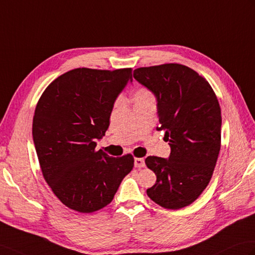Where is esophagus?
Here are the masks:
<instances>
[{"label":"esophagus","mask_w":255,"mask_h":255,"mask_svg":"<svg viewBox=\"0 0 255 255\" xmlns=\"http://www.w3.org/2000/svg\"><path fill=\"white\" fill-rule=\"evenodd\" d=\"M144 159L143 158H140V157H135L134 158V167H144Z\"/></svg>","instance_id":"1"}]
</instances>
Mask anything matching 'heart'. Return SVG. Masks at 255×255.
<instances>
[{
  "mask_svg": "<svg viewBox=\"0 0 255 255\" xmlns=\"http://www.w3.org/2000/svg\"><path fill=\"white\" fill-rule=\"evenodd\" d=\"M150 98H152V96L149 91L145 90V89H139V90L135 91L133 94V102L138 103V102H141V101L150 99Z\"/></svg>",
  "mask_w": 255,
  "mask_h": 255,
  "instance_id": "heart-1",
  "label": "heart"
}]
</instances>
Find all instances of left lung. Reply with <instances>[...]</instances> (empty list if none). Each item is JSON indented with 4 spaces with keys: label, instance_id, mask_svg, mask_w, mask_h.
Here are the masks:
<instances>
[{
    "label": "left lung",
    "instance_id": "1",
    "mask_svg": "<svg viewBox=\"0 0 255 255\" xmlns=\"http://www.w3.org/2000/svg\"><path fill=\"white\" fill-rule=\"evenodd\" d=\"M133 78L154 94L158 130H165L170 146L168 158H145L156 175L146 194L165 209L185 208L200 197L214 171L221 150L220 103L209 82L185 65L137 68Z\"/></svg>",
    "mask_w": 255,
    "mask_h": 255
}]
</instances>
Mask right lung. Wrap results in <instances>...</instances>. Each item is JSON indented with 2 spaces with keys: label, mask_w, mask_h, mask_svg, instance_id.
<instances>
[{
  "label": "right lung",
  "mask_w": 255,
  "mask_h": 255,
  "mask_svg": "<svg viewBox=\"0 0 255 255\" xmlns=\"http://www.w3.org/2000/svg\"><path fill=\"white\" fill-rule=\"evenodd\" d=\"M132 69L76 68L45 89L34 111L32 138L40 167L61 202L80 213L103 209L133 167L132 155L97 151L115 101Z\"/></svg>",
  "instance_id": "add662e5"
}]
</instances>
